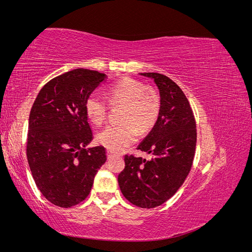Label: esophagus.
<instances>
[{
	"label": "esophagus",
	"mask_w": 252,
	"mask_h": 252,
	"mask_svg": "<svg viewBox=\"0 0 252 252\" xmlns=\"http://www.w3.org/2000/svg\"><path fill=\"white\" fill-rule=\"evenodd\" d=\"M113 156V152L111 150H107V157L108 158H111Z\"/></svg>",
	"instance_id": "34e87169"
}]
</instances>
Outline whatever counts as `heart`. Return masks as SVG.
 <instances>
[{
  "label": "heart",
  "instance_id": "heart-1",
  "mask_svg": "<svg viewBox=\"0 0 252 252\" xmlns=\"http://www.w3.org/2000/svg\"><path fill=\"white\" fill-rule=\"evenodd\" d=\"M111 106H123V124H110L97 133L96 140L111 151H122L138 140L139 131L145 133L154 127L161 109L157 91L145 83L124 78L107 91ZM109 104L97 93H91L85 101V111L91 123L101 125L107 118Z\"/></svg>",
  "mask_w": 252,
  "mask_h": 252
}]
</instances>
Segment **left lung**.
Returning <instances> with one entry per match:
<instances>
[{
  "label": "left lung",
  "mask_w": 252,
  "mask_h": 252,
  "mask_svg": "<svg viewBox=\"0 0 252 252\" xmlns=\"http://www.w3.org/2000/svg\"><path fill=\"white\" fill-rule=\"evenodd\" d=\"M155 80L161 109L154 128L138 149L152 158L125 156V168L119 177L121 191L133 205L155 208L178 191L191 169L196 124L186 95L171 79L157 72L141 73Z\"/></svg>",
  "instance_id": "1"
}]
</instances>
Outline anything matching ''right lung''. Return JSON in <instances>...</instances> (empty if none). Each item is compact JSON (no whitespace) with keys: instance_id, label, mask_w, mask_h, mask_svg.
Segmentation results:
<instances>
[{"instance_id":"obj_1","label":"right lung","mask_w":252,"mask_h":252,"mask_svg":"<svg viewBox=\"0 0 252 252\" xmlns=\"http://www.w3.org/2000/svg\"><path fill=\"white\" fill-rule=\"evenodd\" d=\"M107 75L78 68L53 78L35 97L29 114L26 155L36 187L53 205L68 208L88 196L106 162L93 140L85 101Z\"/></svg>"}]
</instances>
